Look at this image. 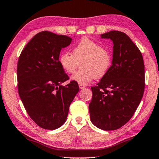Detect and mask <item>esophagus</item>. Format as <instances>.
<instances>
[{"instance_id": "esophagus-1", "label": "esophagus", "mask_w": 159, "mask_h": 159, "mask_svg": "<svg viewBox=\"0 0 159 159\" xmlns=\"http://www.w3.org/2000/svg\"><path fill=\"white\" fill-rule=\"evenodd\" d=\"M79 87H80V89H82L85 88V86H84V85H83V84H79Z\"/></svg>"}]
</instances>
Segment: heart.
Instances as JSON below:
<instances>
[{
	"instance_id": "obj_1",
	"label": "heart",
	"mask_w": 159,
	"mask_h": 159,
	"mask_svg": "<svg viewBox=\"0 0 159 159\" xmlns=\"http://www.w3.org/2000/svg\"><path fill=\"white\" fill-rule=\"evenodd\" d=\"M59 64L66 73L75 71L81 62V70L71 77V80L81 84H87L94 79L106 75L112 66V56L107 49L96 41L83 39L72 49V54L62 52L59 56Z\"/></svg>"
}]
</instances>
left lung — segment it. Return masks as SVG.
Masks as SVG:
<instances>
[{
    "instance_id": "obj_1",
    "label": "left lung",
    "mask_w": 159,
    "mask_h": 159,
    "mask_svg": "<svg viewBox=\"0 0 159 159\" xmlns=\"http://www.w3.org/2000/svg\"><path fill=\"white\" fill-rule=\"evenodd\" d=\"M113 43L112 66L91 87V122L100 129L117 130L130 120L144 93L145 71L141 52L129 36L118 31L101 34Z\"/></svg>"
}]
</instances>
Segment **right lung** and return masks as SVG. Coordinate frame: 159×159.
I'll return each mask as SVG.
<instances>
[{
    "label": "right lung",
    "mask_w": 159,
    "mask_h": 159,
    "mask_svg": "<svg viewBox=\"0 0 159 159\" xmlns=\"http://www.w3.org/2000/svg\"><path fill=\"white\" fill-rule=\"evenodd\" d=\"M72 39L41 31L27 43L17 66L18 94L33 120L43 129L55 130L67 118L70 105L79 92L77 82L69 79L59 64L61 49Z\"/></svg>",
    "instance_id": "1"
}]
</instances>
